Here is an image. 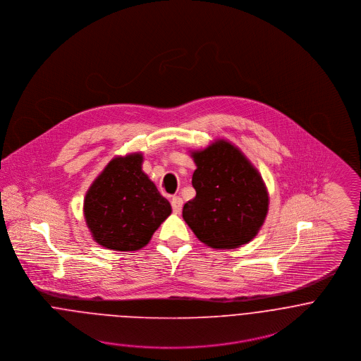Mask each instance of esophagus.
Here are the masks:
<instances>
[{
    "mask_svg": "<svg viewBox=\"0 0 361 361\" xmlns=\"http://www.w3.org/2000/svg\"><path fill=\"white\" fill-rule=\"evenodd\" d=\"M171 206H172V209H173L175 214H179L180 209H182V206H183V200L179 196H175L171 200Z\"/></svg>",
    "mask_w": 361,
    "mask_h": 361,
    "instance_id": "1",
    "label": "esophagus"
}]
</instances>
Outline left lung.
<instances>
[{"label":"left lung","instance_id":"obj_1","mask_svg":"<svg viewBox=\"0 0 361 361\" xmlns=\"http://www.w3.org/2000/svg\"><path fill=\"white\" fill-rule=\"evenodd\" d=\"M192 157L197 166L192 178L196 197L183 206V219L209 247L249 243L268 212V193L257 169L222 139Z\"/></svg>","mask_w":361,"mask_h":361}]
</instances>
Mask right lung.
Wrapping results in <instances>:
<instances>
[{"instance_id": "right-lung-1", "label": "right lung", "mask_w": 361, "mask_h": 361, "mask_svg": "<svg viewBox=\"0 0 361 361\" xmlns=\"http://www.w3.org/2000/svg\"><path fill=\"white\" fill-rule=\"evenodd\" d=\"M142 162L139 153L114 158L86 193V224L103 247L118 252L145 247L172 211L142 171Z\"/></svg>"}]
</instances>
